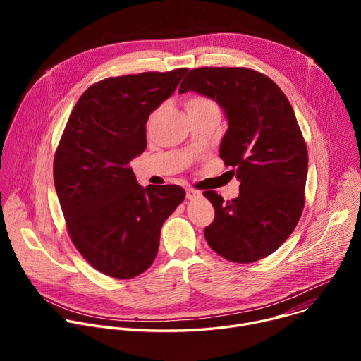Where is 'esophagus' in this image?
Returning a JSON list of instances; mask_svg holds the SVG:
<instances>
[{
	"label": "esophagus",
	"instance_id": "esophagus-1",
	"mask_svg": "<svg viewBox=\"0 0 361 361\" xmlns=\"http://www.w3.org/2000/svg\"><path fill=\"white\" fill-rule=\"evenodd\" d=\"M200 195H201L200 191H197V190H194V188H187V198H188V200H192V198L200 197Z\"/></svg>",
	"mask_w": 361,
	"mask_h": 361
}]
</instances>
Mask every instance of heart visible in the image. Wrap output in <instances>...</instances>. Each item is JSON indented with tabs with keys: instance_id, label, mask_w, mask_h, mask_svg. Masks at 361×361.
Instances as JSON below:
<instances>
[{
	"instance_id": "heart-1",
	"label": "heart",
	"mask_w": 361,
	"mask_h": 361,
	"mask_svg": "<svg viewBox=\"0 0 361 361\" xmlns=\"http://www.w3.org/2000/svg\"><path fill=\"white\" fill-rule=\"evenodd\" d=\"M185 110L187 111H200V110H217L216 102L204 95H190L185 99Z\"/></svg>"
}]
</instances>
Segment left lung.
<instances>
[{
    "label": "left lung",
    "instance_id": "8db88e82",
    "mask_svg": "<svg viewBox=\"0 0 361 361\" xmlns=\"http://www.w3.org/2000/svg\"><path fill=\"white\" fill-rule=\"evenodd\" d=\"M190 90L224 110L220 157L240 181L228 201L202 192L216 210L204 237L228 262H259L294 231L305 202L308 154L290 101L271 78L244 67L194 68L178 92Z\"/></svg>",
    "mask_w": 361,
    "mask_h": 361
}]
</instances>
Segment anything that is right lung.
Here are the masks:
<instances>
[{
	"mask_svg": "<svg viewBox=\"0 0 361 361\" xmlns=\"http://www.w3.org/2000/svg\"><path fill=\"white\" fill-rule=\"evenodd\" d=\"M187 68L110 77L84 91L54 157V184L73 244L102 274L144 273L160 231L185 197L180 185H138L130 167L145 149V123Z\"/></svg>",
	"mask_w": 361,
	"mask_h": 361,
	"instance_id": "right-lung-1",
	"label": "right lung"
}]
</instances>
